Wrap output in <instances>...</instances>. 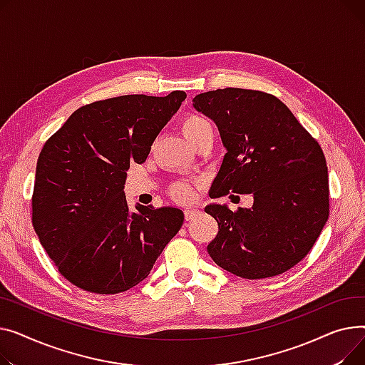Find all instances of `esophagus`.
<instances>
[{
  "instance_id": "34e87169",
  "label": "esophagus",
  "mask_w": 365,
  "mask_h": 365,
  "mask_svg": "<svg viewBox=\"0 0 365 365\" xmlns=\"http://www.w3.org/2000/svg\"><path fill=\"white\" fill-rule=\"evenodd\" d=\"M197 213H199V209H196V207H187V209L184 210V217H185L187 221H190V220L195 218V217L197 215Z\"/></svg>"
}]
</instances>
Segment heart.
Wrapping results in <instances>:
<instances>
[{"instance_id":"b5f03b06","label":"heart","mask_w":365,"mask_h":365,"mask_svg":"<svg viewBox=\"0 0 365 365\" xmlns=\"http://www.w3.org/2000/svg\"><path fill=\"white\" fill-rule=\"evenodd\" d=\"M181 131L192 145H196L202 138L212 135V125L199 115H188L181 122ZM170 196L181 203L188 202L192 197L191 185L185 181L175 182L170 187Z\"/></svg>"}]
</instances>
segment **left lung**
Returning <instances> with one entry per match:
<instances>
[{
    "label": "left lung",
    "mask_w": 365,
    "mask_h": 365,
    "mask_svg": "<svg viewBox=\"0 0 365 365\" xmlns=\"http://www.w3.org/2000/svg\"><path fill=\"white\" fill-rule=\"evenodd\" d=\"M192 107L215 122L227 150L210 197H253L252 207L237 212L205 207L218 222L207 253L249 280L286 272L308 255L329 218L323 150L283 101L262 91H207Z\"/></svg>",
    "instance_id": "obj_1"
}]
</instances>
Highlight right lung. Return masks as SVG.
<instances>
[{
	"label": "right lung",
	"mask_w": 365,
	"mask_h": 365,
	"mask_svg": "<svg viewBox=\"0 0 365 365\" xmlns=\"http://www.w3.org/2000/svg\"><path fill=\"white\" fill-rule=\"evenodd\" d=\"M184 91L120 96L79 107L44 144L36 163L32 224L60 274L97 294L141 283L180 231L178 207L135 205L126 170L143 163Z\"/></svg>",
	"instance_id": "obj_1"
}]
</instances>
